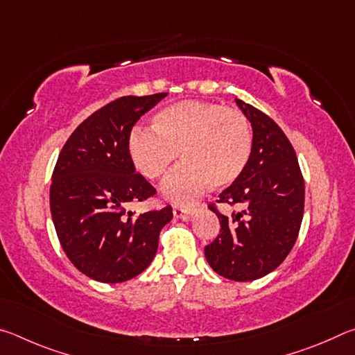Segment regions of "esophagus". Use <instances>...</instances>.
<instances>
[{
  "mask_svg": "<svg viewBox=\"0 0 355 355\" xmlns=\"http://www.w3.org/2000/svg\"><path fill=\"white\" fill-rule=\"evenodd\" d=\"M194 214V208H184V207H173V216L177 219H183V220H189Z\"/></svg>",
  "mask_w": 355,
  "mask_h": 355,
  "instance_id": "1",
  "label": "esophagus"
}]
</instances>
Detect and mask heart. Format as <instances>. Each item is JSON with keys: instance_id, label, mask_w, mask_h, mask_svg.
I'll list each match as a JSON object with an SVG mask.
<instances>
[{"instance_id": "b5f03b06", "label": "heart", "mask_w": 355, "mask_h": 355, "mask_svg": "<svg viewBox=\"0 0 355 355\" xmlns=\"http://www.w3.org/2000/svg\"><path fill=\"white\" fill-rule=\"evenodd\" d=\"M252 130L244 112L208 101H180L155 114L152 131L136 128L130 156L147 180L164 177L180 156L184 163L166 180L163 192L175 203H188L209 184L227 188L248 167Z\"/></svg>"}]
</instances>
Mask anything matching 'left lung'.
<instances>
[{
	"label": "left lung",
	"instance_id": "8db88e82",
	"mask_svg": "<svg viewBox=\"0 0 355 355\" xmlns=\"http://www.w3.org/2000/svg\"><path fill=\"white\" fill-rule=\"evenodd\" d=\"M254 130L248 167L216 202L234 208L218 214L220 230L205 245L213 271L235 282H250L280 266L296 243L304 216L305 186L296 152L274 120L243 100H235ZM238 207V210L234 208Z\"/></svg>",
	"mask_w": 355,
	"mask_h": 355
}]
</instances>
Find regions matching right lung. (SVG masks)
Returning a JSON list of instances; mask_svg holds the SVG:
<instances>
[{"label": "right lung", "instance_id": "1", "mask_svg": "<svg viewBox=\"0 0 355 355\" xmlns=\"http://www.w3.org/2000/svg\"><path fill=\"white\" fill-rule=\"evenodd\" d=\"M120 97L89 116L70 135L51 177V218L65 255L84 275L120 284L139 275L158 249L172 207L136 214L156 189L136 173L130 156L135 123L166 97Z\"/></svg>", "mask_w": 355, "mask_h": 355}]
</instances>
